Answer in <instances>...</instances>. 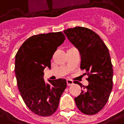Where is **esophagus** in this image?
<instances>
[{"label": "esophagus", "instance_id": "obj_1", "mask_svg": "<svg viewBox=\"0 0 124 124\" xmlns=\"http://www.w3.org/2000/svg\"><path fill=\"white\" fill-rule=\"evenodd\" d=\"M66 82H67V85H68V86H71L72 85H73V81H72V80L67 79Z\"/></svg>", "mask_w": 124, "mask_h": 124}]
</instances>
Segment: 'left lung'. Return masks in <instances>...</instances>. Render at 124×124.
Listing matches in <instances>:
<instances>
[{"instance_id":"8db88e82","label":"left lung","mask_w":124,"mask_h":124,"mask_svg":"<svg viewBox=\"0 0 124 124\" xmlns=\"http://www.w3.org/2000/svg\"><path fill=\"white\" fill-rule=\"evenodd\" d=\"M69 41L77 47L81 56L80 69L88 75V86L74 98L77 107L86 115H94L104 107L113 88V66L108 48L95 32L76 27L64 31Z\"/></svg>"}]
</instances>
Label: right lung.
Returning a JSON list of instances; mask_svg holds the SVG:
<instances>
[{"instance_id":"1","label":"right lung","mask_w":124,"mask_h":124,"mask_svg":"<svg viewBox=\"0 0 124 124\" xmlns=\"http://www.w3.org/2000/svg\"><path fill=\"white\" fill-rule=\"evenodd\" d=\"M65 39L61 31L33 35L15 55V72L19 91L27 107L39 116H50L56 112L67 86L65 79L49 80L50 85L43 78L44 68H51L53 54Z\"/></svg>"}]
</instances>
